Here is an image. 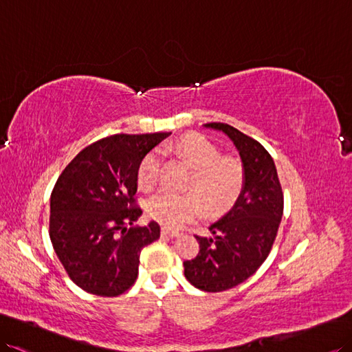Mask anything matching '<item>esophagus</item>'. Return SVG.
<instances>
[{
    "mask_svg": "<svg viewBox=\"0 0 352 352\" xmlns=\"http://www.w3.org/2000/svg\"><path fill=\"white\" fill-rule=\"evenodd\" d=\"M161 234H162V236H166V237H170V239L179 237V233H177V231L168 230V228H162V230H161Z\"/></svg>",
    "mask_w": 352,
    "mask_h": 352,
    "instance_id": "obj_1",
    "label": "esophagus"
}]
</instances>
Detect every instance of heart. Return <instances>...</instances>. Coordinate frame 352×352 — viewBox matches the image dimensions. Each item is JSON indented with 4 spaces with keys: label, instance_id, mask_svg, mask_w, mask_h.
<instances>
[{
    "label": "heart",
    "instance_id": "b5f03b06",
    "mask_svg": "<svg viewBox=\"0 0 352 352\" xmlns=\"http://www.w3.org/2000/svg\"><path fill=\"white\" fill-rule=\"evenodd\" d=\"M175 151L194 167L188 194L162 191L148 201L149 217L166 228H181L201 213L226 212L233 206L243 188V168L237 161L221 158L215 144L199 134L184 135L175 143ZM160 170L158 151L149 152L137 170V184L149 191L157 184Z\"/></svg>",
    "mask_w": 352,
    "mask_h": 352
}]
</instances>
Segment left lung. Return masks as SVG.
Returning a JSON list of instances; mask_svg holds the SVG:
<instances>
[{
    "instance_id": "obj_1",
    "label": "left lung",
    "mask_w": 352,
    "mask_h": 352,
    "mask_svg": "<svg viewBox=\"0 0 352 352\" xmlns=\"http://www.w3.org/2000/svg\"><path fill=\"white\" fill-rule=\"evenodd\" d=\"M206 128L233 142L243 166V188L226 215L209 226V237L195 236L200 251L184 261L185 278L208 293H218L252 276L270 254L284 212V194L270 153L261 143L228 124Z\"/></svg>"
}]
</instances>
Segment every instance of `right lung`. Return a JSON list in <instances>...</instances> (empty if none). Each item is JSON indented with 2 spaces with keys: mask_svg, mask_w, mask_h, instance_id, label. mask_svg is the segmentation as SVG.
I'll return each instance as SVG.
<instances>
[{
  "mask_svg": "<svg viewBox=\"0 0 352 352\" xmlns=\"http://www.w3.org/2000/svg\"><path fill=\"white\" fill-rule=\"evenodd\" d=\"M170 133L115 134L80 151L50 195L49 236L67 275L87 293L116 297L139 275L140 252L160 239L137 227V170Z\"/></svg>",
  "mask_w": 352,
  "mask_h": 352,
  "instance_id": "right-lung-1",
  "label": "right lung"
}]
</instances>
